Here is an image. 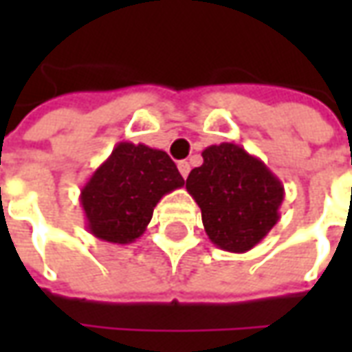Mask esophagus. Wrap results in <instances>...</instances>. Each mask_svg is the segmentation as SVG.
I'll list each match as a JSON object with an SVG mask.
<instances>
[{
	"label": "esophagus",
	"instance_id": "34e87169",
	"mask_svg": "<svg viewBox=\"0 0 352 352\" xmlns=\"http://www.w3.org/2000/svg\"><path fill=\"white\" fill-rule=\"evenodd\" d=\"M177 168H179V173H181L184 179H186L188 173H190V164H188V162H184V160L179 162V164H177Z\"/></svg>",
	"mask_w": 352,
	"mask_h": 352
}]
</instances>
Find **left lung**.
<instances>
[{
	"label": "left lung",
	"mask_w": 352,
	"mask_h": 352,
	"mask_svg": "<svg viewBox=\"0 0 352 352\" xmlns=\"http://www.w3.org/2000/svg\"><path fill=\"white\" fill-rule=\"evenodd\" d=\"M204 164L186 179V190L201 209L211 243L247 252L279 221L285 186L264 162L236 143L207 146Z\"/></svg>",
	"instance_id": "1"
}]
</instances>
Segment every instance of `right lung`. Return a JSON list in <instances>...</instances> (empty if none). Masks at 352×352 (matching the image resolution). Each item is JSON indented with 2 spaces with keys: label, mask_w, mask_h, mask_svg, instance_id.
I'll return each instance as SVG.
<instances>
[{
  "label": "right lung",
  "mask_w": 352,
  "mask_h": 352,
  "mask_svg": "<svg viewBox=\"0 0 352 352\" xmlns=\"http://www.w3.org/2000/svg\"><path fill=\"white\" fill-rule=\"evenodd\" d=\"M181 186L184 179L164 151L122 141L80 188L88 232L107 243H133L156 204Z\"/></svg>",
  "instance_id": "obj_1"
}]
</instances>
